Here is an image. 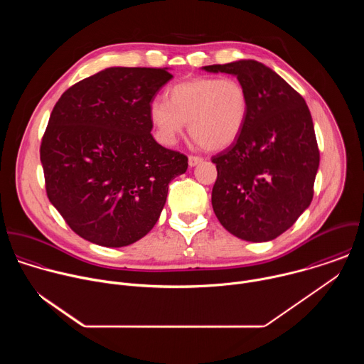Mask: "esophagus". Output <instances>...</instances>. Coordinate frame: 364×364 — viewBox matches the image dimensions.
<instances>
[{
	"mask_svg": "<svg viewBox=\"0 0 364 364\" xmlns=\"http://www.w3.org/2000/svg\"><path fill=\"white\" fill-rule=\"evenodd\" d=\"M201 157H198V155H190L188 157V166L190 167H194V166H197L198 163H201Z\"/></svg>",
	"mask_w": 364,
	"mask_h": 364,
	"instance_id": "esophagus-1",
	"label": "esophagus"
}]
</instances>
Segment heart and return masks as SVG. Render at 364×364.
Returning a JSON list of instances; mask_svg holds the SVG:
<instances>
[{"label": "heart", "instance_id": "1", "mask_svg": "<svg viewBox=\"0 0 364 364\" xmlns=\"http://www.w3.org/2000/svg\"><path fill=\"white\" fill-rule=\"evenodd\" d=\"M167 102L149 103V121L159 138L170 145L188 122L194 141L210 151L232 145L249 117V93L235 77L197 76L168 87Z\"/></svg>", "mask_w": 364, "mask_h": 364}]
</instances>
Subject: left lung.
<instances>
[{"mask_svg":"<svg viewBox=\"0 0 364 364\" xmlns=\"http://www.w3.org/2000/svg\"><path fill=\"white\" fill-rule=\"evenodd\" d=\"M230 73L249 93V117L237 139L213 155V210L239 239L267 242L288 230L314 196L320 164L313 118L304 97L255 60L204 66Z\"/></svg>","mask_w":364,"mask_h":364,"instance_id":"8db88e82","label":"left lung"}]
</instances>
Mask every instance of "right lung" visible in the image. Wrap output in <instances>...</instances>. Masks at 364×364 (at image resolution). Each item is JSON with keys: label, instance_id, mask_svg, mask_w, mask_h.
I'll return each instance as SVG.
<instances>
[{"label": "right lung", "instance_id": "add662e5", "mask_svg": "<svg viewBox=\"0 0 364 364\" xmlns=\"http://www.w3.org/2000/svg\"><path fill=\"white\" fill-rule=\"evenodd\" d=\"M173 77L160 68H109L70 86L41 138L46 193L80 237L121 247L157 223L187 155L151 135L148 109Z\"/></svg>", "mask_w": 364, "mask_h": 364}]
</instances>
